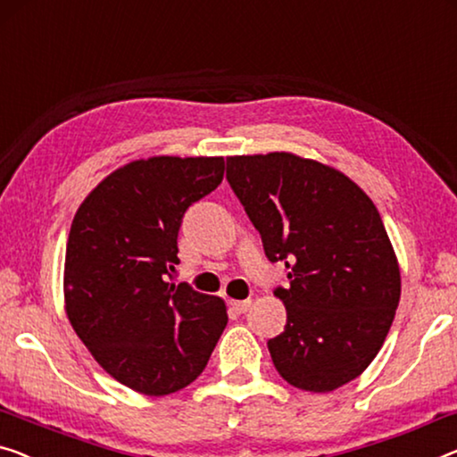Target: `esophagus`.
<instances>
[{
  "mask_svg": "<svg viewBox=\"0 0 457 457\" xmlns=\"http://www.w3.org/2000/svg\"><path fill=\"white\" fill-rule=\"evenodd\" d=\"M229 305L237 312V314H244V312L250 310L252 302L250 299H229Z\"/></svg>",
  "mask_w": 457,
  "mask_h": 457,
  "instance_id": "1",
  "label": "esophagus"
}]
</instances>
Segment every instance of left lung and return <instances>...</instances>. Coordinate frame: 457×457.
<instances>
[{"label":"left lung","mask_w":457,"mask_h":457,"mask_svg":"<svg viewBox=\"0 0 457 457\" xmlns=\"http://www.w3.org/2000/svg\"><path fill=\"white\" fill-rule=\"evenodd\" d=\"M228 180L289 287L287 326L269 340L278 376L332 392L361 376L400 302V264L379 211L357 182L291 152L229 155Z\"/></svg>","instance_id":"left-lung-1"}]
</instances>
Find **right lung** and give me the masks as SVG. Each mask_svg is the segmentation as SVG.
<instances>
[{"mask_svg":"<svg viewBox=\"0 0 457 457\" xmlns=\"http://www.w3.org/2000/svg\"><path fill=\"white\" fill-rule=\"evenodd\" d=\"M221 155L133 160L98 182L73 217L65 314L122 386L166 396L201 376L228 324L221 297L168 283L185 211L223 180Z\"/></svg>","mask_w":457,"mask_h":457,"instance_id":"1","label":"right lung"}]
</instances>
